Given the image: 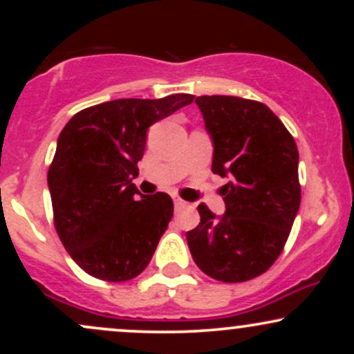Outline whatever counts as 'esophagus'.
Segmentation results:
<instances>
[{
  "mask_svg": "<svg viewBox=\"0 0 354 354\" xmlns=\"http://www.w3.org/2000/svg\"><path fill=\"white\" fill-rule=\"evenodd\" d=\"M174 208L176 209H183V208H186V206H188V203H186L185 200H181V198H174Z\"/></svg>",
  "mask_w": 354,
  "mask_h": 354,
  "instance_id": "1",
  "label": "esophagus"
}]
</instances>
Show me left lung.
Listing matches in <instances>:
<instances>
[{
	"instance_id": "1",
	"label": "left lung",
	"mask_w": 354,
	"mask_h": 354,
	"mask_svg": "<svg viewBox=\"0 0 354 354\" xmlns=\"http://www.w3.org/2000/svg\"><path fill=\"white\" fill-rule=\"evenodd\" d=\"M194 103L213 141L211 171L228 183L225 213L216 216L201 203V221L186 241L203 273L243 283L265 273L290 236L301 201L298 148L266 104L218 95Z\"/></svg>"
}]
</instances>
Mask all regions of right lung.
Returning a JSON list of instances; mask_svg holds the SVG:
<instances>
[{"mask_svg": "<svg viewBox=\"0 0 354 354\" xmlns=\"http://www.w3.org/2000/svg\"><path fill=\"white\" fill-rule=\"evenodd\" d=\"M193 95L123 98L76 113L59 133L48 171L55 226L75 263L104 281H128L151 261L173 216L166 193L141 194L133 180L151 124Z\"/></svg>", "mask_w": 354, "mask_h": 354, "instance_id": "1", "label": "right lung"}]
</instances>
